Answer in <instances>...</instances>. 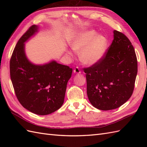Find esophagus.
<instances>
[{"instance_id": "esophagus-1", "label": "esophagus", "mask_w": 147, "mask_h": 147, "mask_svg": "<svg viewBox=\"0 0 147 147\" xmlns=\"http://www.w3.org/2000/svg\"><path fill=\"white\" fill-rule=\"evenodd\" d=\"M74 72L75 74H80L81 73V71L80 70V69H79V68L78 67H75V69L74 70Z\"/></svg>"}]
</instances>
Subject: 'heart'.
<instances>
[{
	"instance_id": "1",
	"label": "heart",
	"mask_w": 147,
	"mask_h": 147,
	"mask_svg": "<svg viewBox=\"0 0 147 147\" xmlns=\"http://www.w3.org/2000/svg\"><path fill=\"white\" fill-rule=\"evenodd\" d=\"M70 46L75 51L80 52L79 59L82 63L93 65L104 55L108 40L94 30H88L78 34L71 42Z\"/></svg>"
}]
</instances>
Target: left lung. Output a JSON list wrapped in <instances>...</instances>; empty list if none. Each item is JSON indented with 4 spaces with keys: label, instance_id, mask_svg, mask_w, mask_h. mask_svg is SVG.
Segmentation results:
<instances>
[{
    "label": "left lung",
    "instance_id": "obj_1",
    "mask_svg": "<svg viewBox=\"0 0 147 147\" xmlns=\"http://www.w3.org/2000/svg\"><path fill=\"white\" fill-rule=\"evenodd\" d=\"M114 38L102 58L84 68L87 95L97 109H117L130 98L137 74L134 48L124 34L113 31Z\"/></svg>",
    "mask_w": 147,
    "mask_h": 147
}]
</instances>
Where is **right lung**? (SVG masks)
Instances as JSON below:
<instances>
[{"instance_id":"obj_1","label":"right lung","mask_w":147,"mask_h":147,"mask_svg":"<svg viewBox=\"0 0 147 147\" xmlns=\"http://www.w3.org/2000/svg\"><path fill=\"white\" fill-rule=\"evenodd\" d=\"M38 29L37 26H30L16 43L10 61V72L20 104L32 113L46 115L63 105L72 69L55 61L44 65H35L28 59L24 42Z\"/></svg>"}]
</instances>
